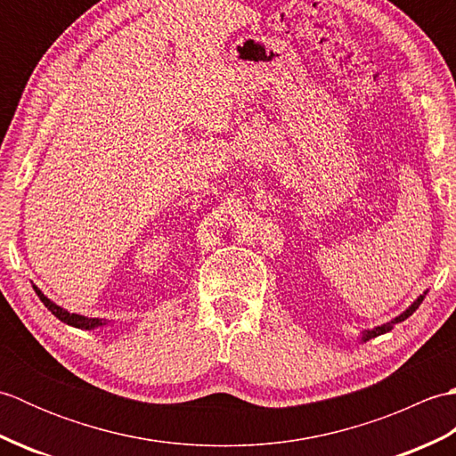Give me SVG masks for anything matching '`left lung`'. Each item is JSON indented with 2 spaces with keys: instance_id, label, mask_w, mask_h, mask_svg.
<instances>
[{
  "instance_id": "obj_1",
  "label": "left lung",
  "mask_w": 456,
  "mask_h": 456,
  "mask_svg": "<svg viewBox=\"0 0 456 456\" xmlns=\"http://www.w3.org/2000/svg\"><path fill=\"white\" fill-rule=\"evenodd\" d=\"M425 294H428V292H425ZM425 294L423 296H419L418 299H415V302L408 307V309H405V312L403 314H400L398 317H395V319H392V322L390 323H384V325H380V327H374V329H370V331H364L362 333V337H361V341H368V338H372V337H378V335H384V333H388V331H392V327L395 325V323H402V322H405V319H408L413 312H415V309H418L419 305H421V302H423V297H425Z\"/></svg>"
}]
</instances>
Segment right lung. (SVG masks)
<instances>
[{
	"label": "right lung",
	"instance_id": "1",
	"mask_svg": "<svg viewBox=\"0 0 456 456\" xmlns=\"http://www.w3.org/2000/svg\"><path fill=\"white\" fill-rule=\"evenodd\" d=\"M33 289L37 292V296L41 297V302L45 304V307L48 309V312H51L54 317H58L61 319L62 323H68V325H72V327H78V329H95V327H102V325H105L108 322H105V319H95V317H84V315H78V314H70V312H66V309H62L61 305H56L54 302H51V299H48L41 289H38L37 286H33Z\"/></svg>",
	"mask_w": 456,
	"mask_h": 456
}]
</instances>
